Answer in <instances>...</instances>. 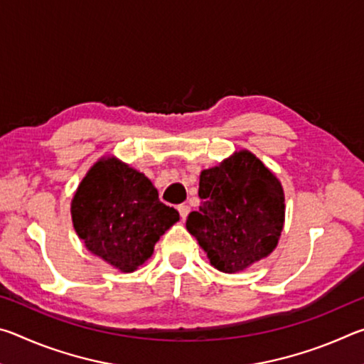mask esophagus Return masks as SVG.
<instances>
[{
	"instance_id": "obj_1",
	"label": "esophagus",
	"mask_w": 364,
	"mask_h": 364,
	"mask_svg": "<svg viewBox=\"0 0 364 364\" xmlns=\"http://www.w3.org/2000/svg\"><path fill=\"white\" fill-rule=\"evenodd\" d=\"M178 212H180V217H181L183 220H186L188 213H189V205H186V204L178 205Z\"/></svg>"
}]
</instances>
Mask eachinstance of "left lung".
Masks as SVG:
<instances>
[{
    "instance_id": "8db88e82",
    "label": "left lung",
    "mask_w": 364,
    "mask_h": 364,
    "mask_svg": "<svg viewBox=\"0 0 364 364\" xmlns=\"http://www.w3.org/2000/svg\"><path fill=\"white\" fill-rule=\"evenodd\" d=\"M199 197L200 207L188 215L186 230L215 268L237 273L276 249L284 226V191L254 154L234 152L202 170Z\"/></svg>"
}]
</instances>
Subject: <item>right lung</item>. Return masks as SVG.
Wrapping results in <instances>:
<instances>
[{"label":"right lung","instance_id":"1","mask_svg":"<svg viewBox=\"0 0 364 364\" xmlns=\"http://www.w3.org/2000/svg\"><path fill=\"white\" fill-rule=\"evenodd\" d=\"M70 213L86 249L122 273L151 258L160 236L180 220L173 207L159 200L149 178L117 157H102L88 170Z\"/></svg>","mask_w":364,"mask_h":364}]
</instances>
